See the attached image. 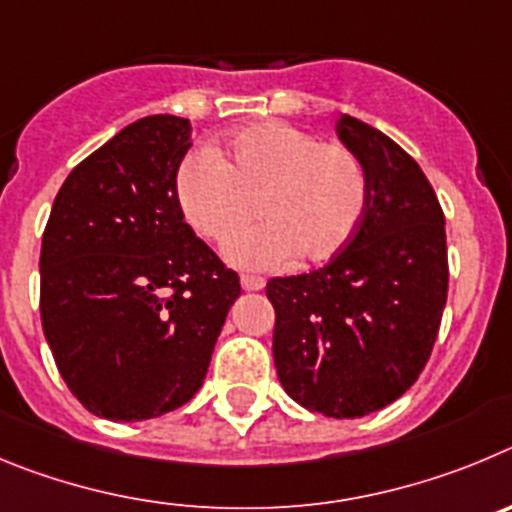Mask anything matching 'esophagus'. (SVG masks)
Segmentation results:
<instances>
[{"instance_id":"1","label":"esophagus","mask_w":512,"mask_h":512,"mask_svg":"<svg viewBox=\"0 0 512 512\" xmlns=\"http://www.w3.org/2000/svg\"><path fill=\"white\" fill-rule=\"evenodd\" d=\"M242 288L245 290H262L265 288V278H260V275H242Z\"/></svg>"}]
</instances>
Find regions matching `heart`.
I'll return each mask as SVG.
<instances>
[{
    "label": "heart",
    "instance_id": "heart-1",
    "mask_svg": "<svg viewBox=\"0 0 512 512\" xmlns=\"http://www.w3.org/2000/svg\"><path fill=\"white\" fill-rule=\"evenodd\" d=\"M176 193L186 222L224 242L255 216L265 222L227 245L239 267L321 262L352 242L367 209V176L357 155L285 122L247 124L227 140L224 160L193 150L178 165Z\"/></svg>",
    "mask_w": 512,
    "mask_h": 512
}]
</instances>
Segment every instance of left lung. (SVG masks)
<instances>
[{
	"instance_id": "1",
	"label": "left lung",
	"mask_w": 512,
	"mask_h": 512,
	"mask_svg": "<svg viewBox=\"0 0 512 512\" xmlns=\"http://www.w3.org/2000/svg\"><path fill=\"white\" fill-rule=\"evenodd\" d=\"M336 135L367 176L352 242L313 273L273 278V357L280 385L331 418L375 413L426 367L449 290L444 211L398 142L342 114Z\"/></svg>"
}]
</instances>
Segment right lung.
Here are the masks:
<instances>
[{"mask_svg":"<svg viewBox=\"0 0 512 512\" xmlns=\"http://www.w3.org/2000/svg\"><path fill=\"white\" fill-rule=\"evenodd\" d=\"M188 147V119H137L71 170L45 224V339L68 390L109 421L188 403L242 293L183 222L176 176Z\"/></svg>","mask_w":512,"mask_h":512,"instance_id":"1","label":"right lung"}]
</instances>
